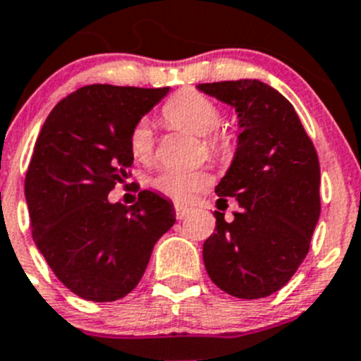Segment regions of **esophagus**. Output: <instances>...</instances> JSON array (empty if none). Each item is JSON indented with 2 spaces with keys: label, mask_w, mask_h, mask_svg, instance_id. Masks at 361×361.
I'll return each mask as SVG.
<instances>
[{
  "label": "esophagus",
  "mask_w": 361,
  "mask_h": 361,
  "mask_svg": "<svg viewBox=\"0 0 361 361\" xmlns=\"http://www.w3.org/2000/svg\"><path fill=\"white\" fill-rule=\"evenodd\" d=\"M188 212H190V209H187V207H181V204H176V217H178V219H183V217H187Z\"/></svg>",
  "instance_id": "34e87169"
}]
</instances>
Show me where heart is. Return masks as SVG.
<instances>
[{"label": "heart", "instance_id": "heart-1", "mask_svg": "<svg viewBox=\"0 0 361 361\" xmlns=\"http://www.w3.org/2000/svg\"><path fill=\"white\" fill-rule=\"evenodd\" d=\"M164 120L171 128L190 135L207 136L204 144L212 152H225L228 140L225 135L214 133L221 124V109L217 104L204 97L203 93L194 90H185L174 95L164 106ZM213 135H210L209 133ZM129 151L138 161H149L154 154V136L151 126L142 120L133 128L129 135ZM210 183V174L204 171H178V169H165L158 176L152 178L151 185L154 190L164 196L185 203L197 190Z\"/></svg>", "mask_w": 361, "mask_h": 361}]
</instances>
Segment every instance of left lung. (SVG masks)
Returning a JSON list of instances; mask_svg holds the SVG:
<instances>
[{
    "label": "left lung",
    "mask_w": 361,
    "mask_h": 361,
    "mask_svg": "<svg viewBox=\"0 0 361 361\" xmlns=\"http://www.w3.org/2000/svg\"><path fill=\"white\" fill-rule=\"evenodd\" d=\"M235 109L233 160L217 183L219 200L241 210L204 241L203 261L217 288L237 298H264L288 284L306 259L320 217V165L297 111L286 97L255 79L197 84Z\"/></svg>",
    "instance_id": "left-lung-1"
}]
</instances>
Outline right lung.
Returning a JSON list of instances; mask_svg holds the SVG:
<instances>
[{
  "instance_id": "add662e5",
  "label": "right lung",
  "mask_w": 361,
  "mask_h": 361,
  "mask_svg": "<svg viewBox=\"0 0 361 361\" xmlns=\"http://www.w3.org/2000/svg\"><path fill=\"white\" fill-rule=\"evenodd\" d=\"M167 93L84 86L51 109L39 133L25 178L32 237L55 277L84 300L131 293L176 221L173 203L151 190L131 207L108 200L131 176L133 128Z\"/></svg>"
}]
</instances>
